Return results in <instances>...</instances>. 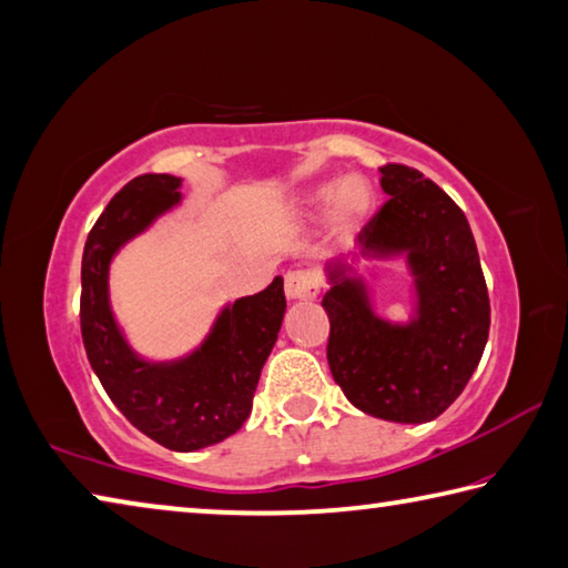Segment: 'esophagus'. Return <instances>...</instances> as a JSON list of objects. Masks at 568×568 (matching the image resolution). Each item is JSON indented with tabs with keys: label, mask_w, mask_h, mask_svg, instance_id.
<instances>
[{
	"label": "esophagus",
	"mask_w": 568,
	"mask_h": 568,
	"mask_svg": "<svg viewBox=\"0 0 568 568\" xmlns=\"http://www.w3.org/2000/svg\"><path fill=\"white\" fill-rule=\"evenodd\" d=\"M284 290L290 300H314L320 294V278L310 268H294V272H286L284 276Z\"/></svg>",
	"instance_id": "esophagus-1"
}]
</instances>
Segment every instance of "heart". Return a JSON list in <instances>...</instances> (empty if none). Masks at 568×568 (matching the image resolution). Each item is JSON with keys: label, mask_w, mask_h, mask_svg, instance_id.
<instances>
[{"label": "heart", "mask_w": 568, "mask_h": 568, "mask_svg": "<svg viewBox=\"0 0 568 568\" xmlns=\"http://www.w3.org/2000/svg\"><path fill=\"white\" fill-rule=\"evenodd\" d=\"M312 201L320 211H332V221L339 234L357 231L369 211V191L355 179H339L322 185Z\"/></svg>", "instance_id": "1"}]
</instances>
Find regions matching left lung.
<instances>
[{
    "instance_id": "8db88e82",
    "label": "left lung",
    "mask_w": 568,
    "mask_h": 568,
    "mask_svg": "<svg viewBox=\"0 0 568 568\" xmlns=\"http://www.w3.org/2000/svg\"><path fill=\"white\" fill-rule=\"evenodd\" d=\"M387 201L359 234V256L407 254L420 317L393 327L367 306L365 286L329 264L327 362L334 383L362 413L427 423L468 385L488 342L490 302L466 213L420 171L383 165Z\"/></svg>"
}]
</instances>
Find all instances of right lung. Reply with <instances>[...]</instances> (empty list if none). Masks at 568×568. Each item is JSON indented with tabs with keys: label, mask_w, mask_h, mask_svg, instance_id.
<instances>
[{
	"label": "right lung",
	"mask_w": 568,
	"mask_h": 568,
	"mask_svg": "<svg viewBox=\"0 0 568 568\" xmlns=\"http://www.w3.org/2000/svg\"><path fill=\"white\" fill-rule=\"evenodd\" d=\"M179 185L173 175L143 173L100 213L82 254L80 329L90 365L118 410L163 448L191 453L246 423L286 296L284 278L276 276L264 292L223 312L206 345L175 365H148L128 349L110 314L108 264L120 244L179 201Z\"/></svg>",
	"instance_id": "obj_1"
}]
</instances>
